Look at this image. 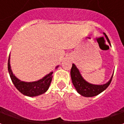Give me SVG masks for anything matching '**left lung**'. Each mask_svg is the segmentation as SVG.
Returning <instances> with one entry per match:
<instances>
[{"label": "left lung", "instance_id": "8db88e82", "mask_svg": "<svg viewBox=\"0 0 124 124\" xmlns=\"http://www.w3.org/2000/svg\"><path fill=\"white\" fill-rule=\"evenodd\" d=\"M104 34L105 37L106 38L109 45H111L106 34L105 33H104ZM70 75H71L73 85L75 87L76 91L78 92V93H80V95L84 97H93L101 93L109 86L111 83L112 77H113V75H112L110 80L104 84H101V85L92 84L88 82L84 79L79 70L74 64H72V67L71 68V71H70Z\"/></svg>", "mask_w": 124, "mask_h": 124}]
</instances>
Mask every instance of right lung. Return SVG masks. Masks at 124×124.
I'll list each match as a JSON object with an SVG mask.
<instances>
[{
	"label": "right lung",
	"mask_w": 124,
	"mask_h": 124,
	"mask_svg": "<svg viewBox=\"0 0 124 124\" xmlns=\"http://www.w3.org/2000/svg\"><path fill=\"white\" fill-rule=\"evenodd\" d=\"M58 67V66H56V68ZM8 70L10 77L11 78L12 83L14 84L16 89L20 93H22L25 96H30V97L39 96L45 93L49 88V86L50 85L52 79L53 72H51L50 73H49L48 74L46 75L44 77L38 81L26 82L20 80L12 73L10 64V56L8 58Z\"/></svg>",
	"instance_id": "add662e5"
}]
</instances>
